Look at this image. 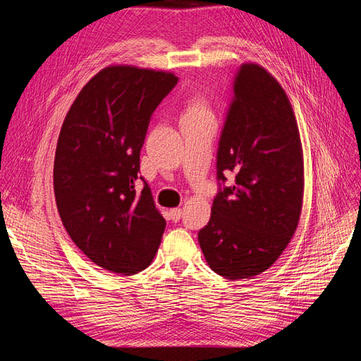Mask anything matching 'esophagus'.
Instances as JSON below:
<instances>
[{
  "mask_svg": "<svg viewBox=\"0 0 361 361\" xmlns=\"http://www.w3.org/2000/svg\"><path fill=\"white\" fill-rule=\"evenodd\" d=\"M170 216H171V220L174 223H178L180 218H182V209H178V207H176V209H171L170 211Z\"/></svg>",
  "mask_w": 361,
  "mask_h": 361,
  "instance_id": "obj_1",
  "label": "esophagus"
}]
</instances>
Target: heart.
Wrapping results in <instances>:
<instances>
[{"label": "heart", "mask_w": 361, "mask_h": 361, "mask_svg": "<svg viewBox=\"0 0 361 361\" xmlns=\"http://www.w3.org/2000/svg\"><path fill=\"white\" fill-rule=\"evenodd\" d=\"M211 111L207 108L206 101L202 96H194L188 101L187 105V111H185L183 117H190V118H199V117H209Z\"/></svg>", "instance_id": "obj_1"}]
</instances>
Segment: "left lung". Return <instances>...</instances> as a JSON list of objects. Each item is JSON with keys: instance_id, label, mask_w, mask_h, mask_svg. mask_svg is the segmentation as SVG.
Wrapping results in <instances>:
<instances>
[{"instance_id": "8db88e82", "label": "left lung", "mask_w": 361, "mask_h": 361, "mask_svg": "<svg viewBox=\"0 0 361 361\" xmlns=\"http://www.w3.org/2000/svg\"><path fill=\"white\" fill-rule=\"evenodd\" d=\"M228 172L235 174L226 185ZM218 192L199 232L203 255L228 280L255 277L297 231L304 190L301 140L281 85L257 64L232 76V99L216 150Z\"/></svg>"}]
</instances>
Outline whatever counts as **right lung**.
I'll list each match as a JSON object with an SVG mask.
<instances>
[{"instance_id":"right-lung-1","label":"right lung","mask_w":361,"mask_h":361,"mask_svg":"<svg viewBox=\"0 0 361 361\" xmlns=\"http://www.w3.org/2000/svg\"><path fill=\"white\" fill-rule=\"evenodd\" d=\"M179 78L110 66L87 82L64 118L54 192L72 241L97 267L133 276L154 260L166 220L147 182L135 190L150 117Z\"/></svg>"}]
</instances>
